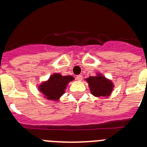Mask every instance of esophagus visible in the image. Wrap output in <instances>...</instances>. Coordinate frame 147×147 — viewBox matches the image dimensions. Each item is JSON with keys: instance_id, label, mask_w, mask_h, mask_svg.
I'll return each mask as SVG.
<instances>
[{"instance_id": "34e87169", "label": "esophagus", "mask_w": 147, "mask_h": 147, "mask_svg": "<svg viewBox=\"0 0 147 147\" xmlns=\"http://www.w3.org/2000/svg\"><path fill=\"white\" fill-rule=\"evenodd\" d=\"M82 78H83V76L81 75H78V76H76V80H78V81H81Z\"/></svg>"}]
</instances>
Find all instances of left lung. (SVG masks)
<instances>
[{
  "label": "left lung",
  "instance_id": "1",
  "mask_svg": "<svg viewBox=\"0 0 147 147\" xmlns=\"http://www.w3.org/2000/svg\"><path fill=\"white\" fill-rule=\"evenodd\" d=\"M90 88V92L94 96H109L113 88V84L110 80L101 74L86 78Z\"/></svg>",
  "mask_w": 147,
  "mask_h": 147
}]
</instances>
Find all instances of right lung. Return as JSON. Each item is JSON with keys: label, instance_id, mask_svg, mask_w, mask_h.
<instances>
[{"label": "right lung", "instance_id": "obj_1", "mask_svg": "<svg viewBox=\"0 0 147 147\" xmlns=\"http://www.w3.org/2000/svg\"><path fill=\"white\" fill-rule=\"evenodd\" d=\"M73 80L72 76H63L60 74L55 73L51 76L48 81L39 85V91L47 99L57 101L64 94L68 84Z\"/></svg>", "mask_w": 147, "mask_h": 147}]
</instances>
